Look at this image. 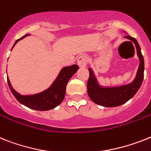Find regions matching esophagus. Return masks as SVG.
Wrapping results in <instances>:
<instances>
[{
    "label": "esophagus",
    "instance_id": "esophagus-1",
    "mask_svg": "<svg viewBox=\"0 0 151 151\" xmlns=\"http://www.w3.org/2000/svg\"><path fill=\"white\" fill-rule=\"evenodd\" d=\"M87 64V58L85 55L80 56L78 59V64L80 68H85Z\"/></svg>",
    "mask_w": 151,
    "mask_h": 151
}]
</instances>
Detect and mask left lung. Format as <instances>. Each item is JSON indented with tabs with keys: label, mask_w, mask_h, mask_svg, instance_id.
<instances>
[{
	"label": "left lung",
	"mask_w": 151,
	"mask_h": 151,
	"mask_svg": "<svg viewBox=\"0 0 151 151\" xmlns=\"http://www.w3.org/2000/svg\"><path fill=\"white\" fill-rule=\"evenodd\" d=\"M125 37L134 42L137 54L140 60L136 78L134 81L126 85L114 87H104L99 85L93 71L89 68V78L87 81V93L93 102L106 107H114L124 104L136 94L144 80V60L140 45L134 37L127 35Z\"/></svg>",
	"instance_id": "1"
}]
</instances>
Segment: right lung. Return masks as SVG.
<instances>
[{
  "label": "right lung",
  "instance_id": "obj_1",
  "mask_svg": "<svg viewBox=\"0 0 151 151\" xmlns=\"http://www.w3.org/2000/svg\"><path fill=\"white\" fill-rule=\"evenodd\" d=\"M28 35H24L21 38L15 41L14 46L21 39L24 38ZM79 69L78 65H71L62 68L56 80L48 89L39 93L33 95H21L14 89L7 78V83L15 98L26 107L36 111H49L58 107L64 98L66 93V86L68 81L70 79L74 73Z\"/></svg>",
  "mask_w": 151,
  "mask_h": 151
}]
</instances>
